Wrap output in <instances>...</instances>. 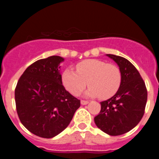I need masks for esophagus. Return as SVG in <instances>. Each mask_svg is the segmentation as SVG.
<instances>
[{"instance_id": "1", "label": "esophagus", "mask_w": 159, "mask_h": 159, "mask_svg": "<svg viewBox=\"0 0 159 159\" xmlns=\"http://www.w3.org/2000/svg\"><path fill=\"white\" fill-rule=\"evenodd\" d=\"M80 102H81V104H82V105H87L89 102H88V100H81Z\"/></svg>"}]
</instances>
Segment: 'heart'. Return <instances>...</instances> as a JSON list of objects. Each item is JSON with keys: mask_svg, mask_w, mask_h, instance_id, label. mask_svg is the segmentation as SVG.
I'll list each match as a JSON object with an SVG mask.
<instances>
[{"mask_svg": "<svg viewBox=\"0 0 159 159\" xmlns=\"http://www.w3.org/2000/svg\"><path fill=\"white\" fill-rule=\"evenodd\" d=\"M75 68L76 71L67 68L62 75L64 86L72 95H79L88 84L90 88L85 95L106 99L113 96L120 88L122 73L116 64L91 59L77 64Z\"/></svg>", "mask_w": 159, "mask_h": 159, "instance_id": "b5f03b06", "label": "heart"}]
</instances>
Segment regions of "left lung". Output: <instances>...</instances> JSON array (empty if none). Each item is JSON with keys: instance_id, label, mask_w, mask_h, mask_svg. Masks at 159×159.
Wrapping results in <instances>:
<instances>
[{"instance_id": "left-lung-1", "label": "left lung", "mask_w": 159, "mask_h": 159, "mask_svg": "<svg viewBox=\"0 0 159 159\" xmlns=\"http://www.w3.org/2000/svg\"><path fill=\"white\" fill-rule=\"evenodd\" d=\"M107 56L119 65L122 82L116 95L100 102V112L94 120L106 134L121 135L136 127L143 118L147 91L139 72L129 60L116 55Z\"/></svg>"}]
</instances>
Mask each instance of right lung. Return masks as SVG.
Returning <instances> with one entry per match:
<instances>
[{"mask_svg":"<svg viewBox=\"0 0 159 159\" xmlns=\"http://www.w3.org/2000/svg\"><path fill=\"white\" fill-rule=\"evenodd\" d=\"M64 58L52 56L26 68L15 89L18 117L26 129L41 138L50 139L69 125L80 100L62 84L60 64Z\"/></svg>","mask_w":159,"mask_h":159,"instance_id":"add662e5","label":"right lung"}]
</instances>
